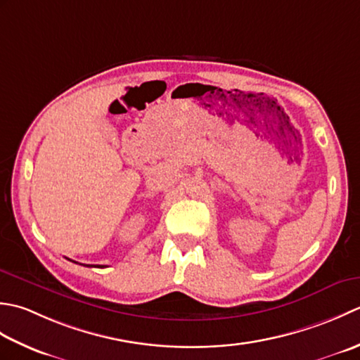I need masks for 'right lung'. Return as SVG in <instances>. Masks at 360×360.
<instances>
[{"label":"right lung","mask_w":360,"mask_h":360,"mask_svg":"<svg viewBox=\"0 0 360 360\" xmlns=\"http://www.w3.org/2000/svg\"><path fill=\"white\" fill-rule=\"evenodd\" d=\"M98 267H104V266H98Z\"/></svg>","instance_id":"right-lung-1"}]
</instances>
